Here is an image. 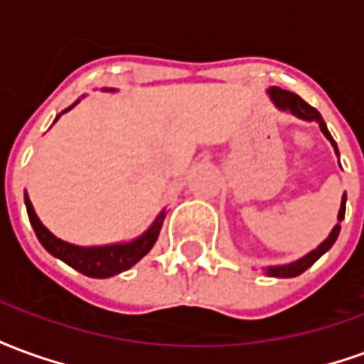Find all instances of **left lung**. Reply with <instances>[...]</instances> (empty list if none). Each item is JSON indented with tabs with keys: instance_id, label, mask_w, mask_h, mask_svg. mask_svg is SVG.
Instances as JSON below:
<instances>
[{
	"instance_id": "8db88e82",
	"label": "left lung",
	"mask_w": 364,
	"mask_h": 364,
	"mask_svg": "<svg viewBox=\"0 0 364 364\" xmlns=\"http://www.w3.org/2000/svg\"><path fill=\"white\" fill-rule=\"evenodd\" d=\"M269 95H271V99L274 101V105H277L279 109H282V111H290L292 114H296L298 119L316 120V122L320 124L321 132L326 134V138H328L329 142H331V146L336 148V154L339 156L336 140L331 138L328 127H326V122H323V119H321V114L316 111V109H314L312 105L306 103L304 99H302V97H298L296 93H292V91H287V90H281V87H271V90H269ZM345 203H347V195H343V198H341V208H339V216H337V220L339 222L343 220V216H345ZM339 230H341V226L337 224L336 228L331 230V234H329L328 240H326V242H321V244L318 245L314 252H310L308 255H304L302 259L294 261V263H289V265L269 267L267 273L271 274V277H279V279H289V277H298V274H302L306 269L312 267L314 263L320 259L321 255L328 252L331 245L336 244L337 236H339Z\"/></svg>"
}]
</instances>
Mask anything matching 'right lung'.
Here are the masks:
<instances>
[{
  "label": "right lung",
  "mask_w": 364,
  "mask_h": 364,
  "mask_svg": "<svg viewBox=\"0 0 364 364\" xmlns=\"http://www.w3.org/2000/svg\"><path fill=\"white\" fill-rule=\"evenodd\" d=\"M70 109H66V111H70ZM25 205H27L28 220L33 224L36 237L44 245V250L52 253L54 257H58L64 263H68L70 267H74L75 271H80L82 274H87V277H93V279H107V277H112V274L122 273V271H127V269H130L134 263L142 259L144 255L150 252L154 244H156L159 230H161V222H164V216H166L164 213L159 214L156 222L151 224V228L144 236H140L134 242H130V244L103 245V247H80V245L62 242L60 237H56L44 228L43 222L38 220V216L35 214V208L31 205L28 197H25Z\"/></svg>",
  "instance_id": "obj_1"
}]
</instances>
